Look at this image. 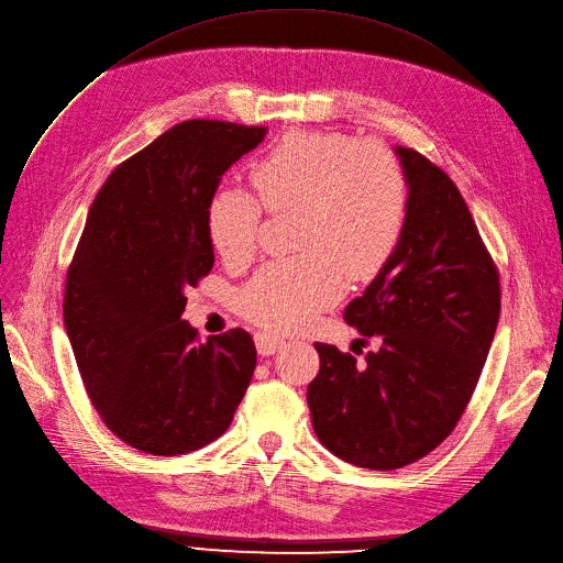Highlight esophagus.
<instances>
[{
  "mask_svg": "<svg viewBox=\"0 0 563 563\" xmlns=\"http://www.w3.org/2000/svg\"><path fill=\"white\" fill-rule=\"evenodd\" d=\"M255 345H257V352L262 356H272V354H276L285 345V340L280 335L260 331V333H255Z\"/></svg>",
  "mask_w": 563,
  "mask_h": 563,
  "instance_id": "1",
  "label": "esophagus"
}]
</instances>
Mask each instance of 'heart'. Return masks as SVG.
I'll return each mask as SVG.
<instances>
[{"label": "heart", "mask_w": 563, "mask_h": 563, "mask_svg": "<svg viewBox=\"0 0 563 563\" xmlns=\"http://www.w3.org/2000/svg\"><path fill=\"white\" fill-rule=\"evenodd\" d=\"M257 195L241 186L218 188L207 205L213 249L246 262L264 209H299L295 257L264 264L241 287L243 317L272 331L306 324L331 306L347 278H375L400 246L409 218V179L398 156L377 142L338 131H291L251 173Z\"/></svg>", "instance_id": "heart-1"}]
</instances>
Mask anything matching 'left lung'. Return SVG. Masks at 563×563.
<instances>
[{
	"instance_id": "obj_1",
	"label": "left lung",
	"mask_w": 563,
	"mask_h": 563,
	"mask_svg": "<svg viewBox=\"0 0 563 563\" xmlns=\"http://www.w3.org/2000/svg\"><path fill=\"white\" fill-rule=\"evenodd\" d=\"M409 218L394 257L345 308L379 350L356 356L317 342L308 386L312 428L363 470H400L453 432L478 384L499 322V272L457 186L417 150L396 146Z\"/></svg>"
}]
</instances>
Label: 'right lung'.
Returning <instances> with one entry per match:
<instances>
[{"label":"right lung","instance_id":"obj_1","mask_svg":"<svg viewBox=\"0 0 563 563\" xmlns=\"http://www.w3.org/2000/svg\"><path fill=\"white\" fill-rule=\"evenodd\" d=\"M264 126L190 119L112 169L66 274L64 324L87 394L129 446L184 455L221 437L251 384L249 331L200 342L181 312L213 266L207 205Z\"/></svg>","mask_w":563,"mask_h":563}]
</instances>
